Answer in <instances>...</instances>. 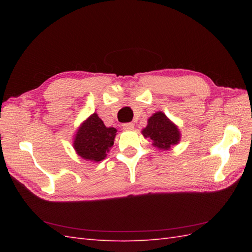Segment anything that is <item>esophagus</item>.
<instances>
[{
	"label": "esophagus",
	"instance_id": "obj_1",
	"mask_svg": "<svg viewBox=\"0 0 252 252\" xmlns=\"http://www.w3.org/2000/svg\"><path fill=\"white\" fill-rule=\"evenodd\" d=\"M122 127H123V129H125V130L131 131V130L134 129V123H132V122H129V123H123Z\"/></svg>",
	"mask_w": 252,
	"mask_h": 252
}]
</instances>
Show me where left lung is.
<instances>
[{
    "instance_id": "1",
    "label": "left lung",
    "mask_w": 252,
    "mask_h": 252,
    "mask_svg": "<svg viewBox=\"0 0 252 252\" xmlns=\"http://www.w3.org/2000/svg\"><path fill=\"white\" fill-rule=\"evenodd\" d=\"M144 137L153 141V145L159 149H170L181 140V133L174 123L163 112L158 111L149 118L147 126L142 131Z\"/></svg>"
}]
</instances>
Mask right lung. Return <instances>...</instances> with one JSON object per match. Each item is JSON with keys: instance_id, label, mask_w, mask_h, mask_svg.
Wrapping results in <instances>:
<instances>
[{"instance_id": "right-lung-1", "label": "right lung", "mask_w": 252, "mask_h": 252, "mask_svg": "<svg viewBox=\"0 0 252 252\" xmlns=\"http://www.w3.org/2000/svg\"><path fill=\"white\" fill-rule=\"evenodd\" d=\"M116 133L115 127H107L94 112L80 126L74 135L73 148L85 160L101 161L114 145Z\"/></svg>"}]
</instances>
